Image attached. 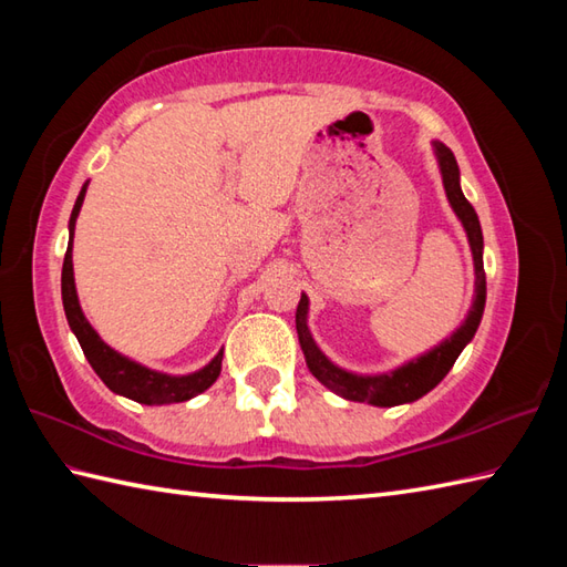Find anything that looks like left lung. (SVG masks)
I'll list each match as a JSON object with an SVG mask.
<instances>
[{"label": "left lung", "mask_w": 567, "mask_h": 567, "mask_svg": "<svg viewBox=\"0 0 567 567\" xmlns=\"http://www.w3.org/2000/svg\"><path fill=\"white\" fill-rule=\"evenodd\" d=\"M433 153H436V161L441 167L445 197H449L451 207L457 219H461L470 250H473V265H475V297L473 307H470L465 321L457 327L451 339L441 341L433 346L429 353L419 355L409 363L394 368L390 372H378V375H360V372L343 370L323 355L321 348L317 346L315 336H311L307 327L309 317V297L302 292V299L297 305V333H299V346L305 351V360L311 375H315L323 388H329L343 400L351 402H368L372 406H396V404H409L416 402L419 396L431 392L436 384L449 375V370L463 353V348L473 341V336L480 327V319H483L485 311V299H487V282H485V265H483V228H480V219L461 189V171H457L455 155L449 146H443L441 141H433Z\"/></svg>", "instance_id": "obj_1"}]
</instances>
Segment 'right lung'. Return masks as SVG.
Masks as SVG:
<instances>
[{
    "instance_id": "obj_1",
    "label": "right lung",
    "mask_w": 567,
    "mask_h": 567,
    "mask_svg": "<svg viewBox=\"0 0 567 567\" xmlns=\"http://www.w3.org/2000/svg\"><path fill=\"white\" fill-rule=\"evenodd\" d=\"M84 192H87V183L82 185L75 207H72V214H70L68 252L63 260V277H60V292H63L65 317H68L72 333L78 336L84 358L90 360L92 370L97 372L106 388L116 394L128 396V400H134L138 404L153 406V404L187 402V400H192V396H197L204 390H209L221 372L224 351L216 353L204 368L189 372V375H167V372L151 370L146 365L136 363V360H131L118 351H114L112 346H106L100 339V333L92 329V323L84 319L80 299H78V290H75V272H72V238H75V221H78V214L82 209Z\"/></svg>"
}]
</instances>
